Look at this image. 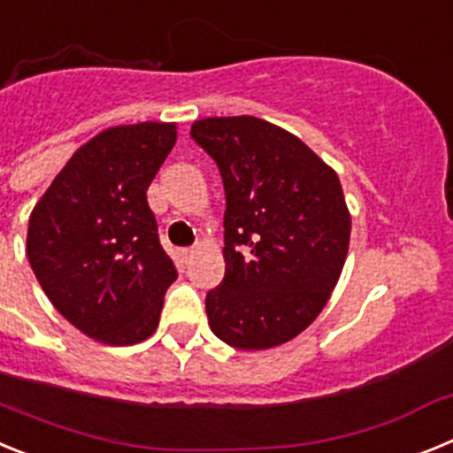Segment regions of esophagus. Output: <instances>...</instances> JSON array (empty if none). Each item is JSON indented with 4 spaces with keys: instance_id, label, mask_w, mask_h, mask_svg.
<instances>
[{
    "instance_id": "34e87169",
    "label": "esophagus",
    "mask_w": 453,
    "mask_h": 453,
    "mask_svg": "<svg viewBox=\"0 0 453 453\" xmlns=\"http://www.w3.org/2000/svg\"><path fill=\"white\" fill-rule=\"evenodd\" d=\"M195 256V250L186 247V250H179V261L181 263H190V258Z\"/></svg>"
}]
</instances>
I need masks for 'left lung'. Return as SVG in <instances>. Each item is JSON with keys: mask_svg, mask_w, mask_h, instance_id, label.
Masks as SVG:
<instances>
[{"mask_svg": "<svg viewBox=\"0 0 453 453\" xmlns=\"http://www.w3.org/2000/svg\"><path fill=\"white\" fill-rule=\"evenodd\" d=\"M190 135L219 167L226 272L206 295L208 324L235 349L302 334L329 302L349 250L340 179L297 135L265 119L206 118Z\"/></svg>", "mask_w": 453, "mask_h": 453, "instance_id": "1", "label": "left lung"}]
</instances>
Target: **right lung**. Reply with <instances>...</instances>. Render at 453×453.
Listing matches in <instances>:
<instances>
[{
	"label": "right lung",
	"instance_id": "1",
	"mask_svg": "<svg viewBox=\"0 0 453 453\" xmlns=\"http://www.w3.org/2000/svg\"><path fill=\"white\" fill-rule=\"evenodd\" d=\"M174 142L177 124L111 127L74 151L31 211L35 279L67 322L104 345L150 338L177 279L147 203Z\"/></svg>",
	"mask_w": 453,
	"mask_h": 453
}]
</instances>
